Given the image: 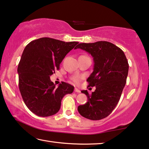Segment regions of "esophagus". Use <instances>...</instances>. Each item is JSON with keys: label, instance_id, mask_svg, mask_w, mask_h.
<instances>
[{"label": "esophagus", "instance_id": "obj_1", "mask_svg": "<svg viewBox=\"0 0 149 149\" xmlns=\"http://www.w3.org/2000/svg\"><path fill=\"white\" fill-rule=\"evenodd\" d=\"M74 92L79 93H81V91H80L79 89H77V88H74Z\"/></svg>", "mask_w": 149, "mask_h": 149}]
</instances>
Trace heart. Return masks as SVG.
Here are the masks:
<instances>
[{
  "instance_id": "1",
  "label": "heart",
  "mask_w": 149,
  "mask_h": 149,
  "mask_svg": "<svg viewBox=\"0 0 149 149\" xmlns=\"http://www.w3.org/2000/svg\"><path fill=\"white\" fill-rule=\"evenodd\" d=\"M81 79H82V77L80 76V75H74V76L72 77V78H71L72 81L74 82V83H79Z\"/></svg>"
}]
</instances>
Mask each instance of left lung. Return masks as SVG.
<instances>
[{
  "label": "left lung",
  "mask_w": 149,
  "mask_h": 149,
  "mask_svg": "<svg viewBox=\"0 0 149 149\" xmlns=\"http://www.w3.org/2000/svg\"><path fill=\"white\" fill-rule=\"evenodd\" d=\"M80 48L93 58V71L87 81L89 87H95L87 97V102L79 105L78 111L84 118L99 120L106 118L115 109L126 83L129 65L124 52L112 43L100 41L81 43L74 49Z\"/></svg>",
  "instance_id": "8db88e82"
}]
</instances>
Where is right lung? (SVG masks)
I'll return each instance as SVG.
<instances>
[{
  "label": "right lung",
  "instance_id": "1",
  "mask_svg": "<svg viewBox=\"0 0 149 149\" xmlns=\"http://www.w3.org/2000/svg\"><path fill=\"white\" fill-rule=\"evenodd\" d=\"M78 43L42 38L25 48L17 68L19 88L25 104L36 115H54L59 111L63 97L74 91L73 86L64 82L56 87L50 76Z\"/></svg>",
  "mask_w": 149,
  "mask_h": 149
}]
</instances>
